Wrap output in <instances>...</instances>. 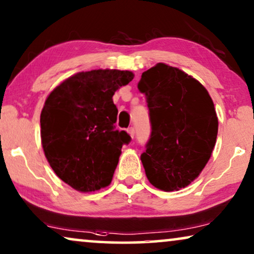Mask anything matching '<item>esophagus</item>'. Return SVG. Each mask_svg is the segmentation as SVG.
<instances>
[{"instance_id":"1","label":"esophagus","mask_w":254,"mask_h":254,"mask_svg":"<svg viewBox=\"0 0 254 254\" xmlns=\"http://www.w3.org/2000/svg\"><path fill=\"white\" fill-rule=\"evenodd\" d=\"M127 133H129V136L131 138H133L134 137V129H133V127H129V129H127Z\"/></svg>"}]
</instances>
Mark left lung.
<instances>
[{"label": "left lung", "instance_id": "left-lung-1", "mask_svg": "<svg viewBox=\"0 0 254 254\" xmlns=\"http://www.w3.org/2000/svg\"><path fill=\"white\" fill-rule=\"evenodd\" d=\"M151 138L140 155L148 181L180 190L200 175L216 144L218 120L208 90L177 67L159 63L141 74Z\"/></svg>", "mask_w": 254, "mask_h": 254}]
</instances>
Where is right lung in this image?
I'll return each mask as SVG.
<instances>
[{
	"instance_id": "1",
	"label": "right lung",
	"mask_w": 254,
	"mask_h": 254,
	"mask_svg": "<svg viewBox=\"0 0 254 254\" xmlns=\"http://www.w3.org/2000/svg\"><path fill=\"white\" fill-rule=\"evenodd\" d=\"M133 76L118 69L79 72L47 96L40 114L44 153L54 173L77 191L99 190L113 180L122 146L131 139L115 130L113 96Z\"/></svg>"
}]
</instances>
